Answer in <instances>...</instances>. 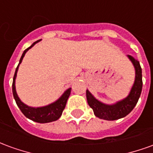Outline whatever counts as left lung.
I'll return each instance as SVG.
<instances>
[{
  "mask_svg": "<svg viewBox=\"0 0 153 153\" xmlns=\"http://www.w3.org/2000/svg\"><path fill=\"white\" fill-rule=\"evenodd\" d=\"M127 57L134 67L135 78L130 92L126 97L113 104H106L97 99L90 93L89 90L87 89L86 97L88 103L93 110L94 115L98 118L106 120H115L123 118L131 112L138 102L143 88L142 69L139 61L136 60L134 57L130 55H127Z\"/></svg>",
  "mask_w": 153,
  "mask_h": 153,
  "instance_id": "left-lung-1",
  "label": "left lung"
}]
</instances>
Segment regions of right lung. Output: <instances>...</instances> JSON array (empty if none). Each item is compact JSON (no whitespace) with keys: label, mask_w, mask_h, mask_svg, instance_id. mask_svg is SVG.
Instances as JSON below:
<instances>
[{"label":"right lung","mask_w":153,"mask_h":153,"mask_svg":"<svg viewBox=\"0 0 153 153\" xmlns=\"http://www.w3.org/2000/svg\"><path fill=\"white\" fill-rule=\"evenodd\" d=\"M42 40V39H41ZM41 40H38L32 44L31 46L28 47L27 49H25V51L22 54V56L19 60V63L18 66L15 70V75H14V79H13V83H12V91H13V96L15 98V102L19 108L20 109L22 113L33 121L38 122V123H49V122L56 121L58 119L60 118L62 112H63L64 109L66 105L67 100L69 98L70 95V92H71V88H69L66 89L61 96L54 102L50 103L47 106H38V107H33V106H29L26 105L25 103L22 102L20 98L19 97L17 92H16V88H15V79H16V76H17V72H18L19 66L21 64L23 58L25 57V54L28 51L30 48L34 46L35 44L38 43V42Z\"/></svg>","instance_id":"obj_1"}]
</instances>
